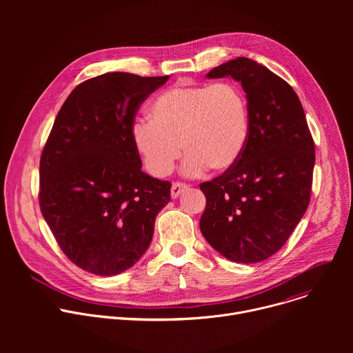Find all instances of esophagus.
Returning a JSON list of instances; mask_svg holds the SVG:
<instances>
[{"mask_svg":"<svg viewBox=\"0 0 353 353\" xmlns=\"http://www.w3.org/2000/svg\"><path fill=\"white\" fill-rule=\"evenodd\" d=\"M187 190H188V184H185V183H173L172 190H170L172 198H177L181 192H184Z\"/></svg>","mask_w":353,"mask_h":353,"instance_id":"obj_1","label":"esophagus"}]
</instances>
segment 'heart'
Returning <instances> with one entry per match:
<instances>
[{
	"label": "heart",
	"mask_w": 353,
	"mask_h": 353,
	"mask_svg": "<svg viewBox=\"0 0 353 353\" xmlns=\"http://www.w3.org/2000/svg\"><path fill=\"white\" fill-rule=\"evenodd\" d=\"M149 119L132 125V141L146 169L168 176L181 155L185 176L207 168L225 172L236 165L250 131L248 102L232 82L177 83L163 90L149 108Z\"/></svg>",
	"instance_id": "heart-1"
}]
</instances>
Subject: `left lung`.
<instances>
[{
    "mask_svg": "<svg viewBox=\"0 0 353 353\" xmlns=\"http://www.w3.org/2000/svg\"><path fill=\"white\" fill-rule=\"evenodd\" d=\"M223 77L245 92L250 131L236 165L199 184L207 198L199 229L225 259L253 264L274 256L305 215L314 142L296 92L267 67L237 57L207 74Z\"/></svg>",
    "mask_w": 353,
    "mask_h": 353,
    "instance_id": "left-lung-1",
    "label": "left lung"
}]
</instances>
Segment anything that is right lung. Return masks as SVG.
<instances>
[{"label": "right lung", "mask_w": 353, "mask_h": 353, "mask_svg": "<svg viewBox=\"0 0 353 353\" xmlns=\"http://www.w3.org/2000/svg\"><path fill=\"white\" fill-rule=\"evenodd\" d=\"M169 79L108 72L79 83L60 109L40 158V211L64 254L112 276L131 268L170 201L148 176L132 141L143 100Z\"/></svg>", "instance_id": "add662e5"}]
</instances>
